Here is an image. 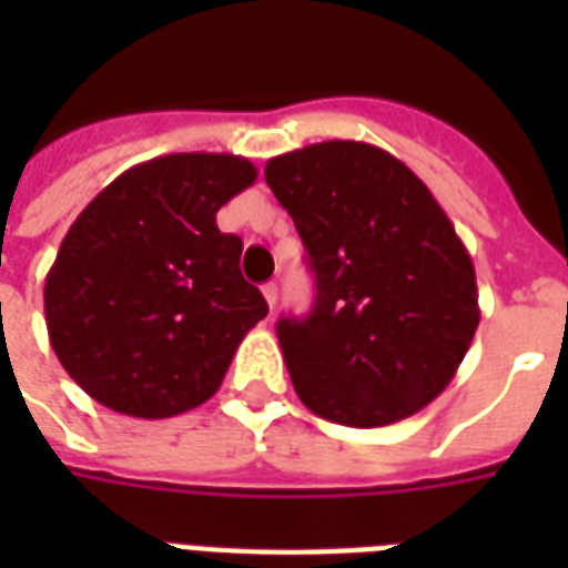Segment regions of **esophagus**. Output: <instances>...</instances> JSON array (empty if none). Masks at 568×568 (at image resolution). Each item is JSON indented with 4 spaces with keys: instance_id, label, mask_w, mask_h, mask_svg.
<instances>
[{
    "instance_id": "obj_1",
    "label": "esophagus",
    "mask_w": 568,
    "mask_h": 568,
    "mask_svg": "<svg viewBox=\"0 0 568 568\" xmlns=\"http://www.w3.org/2000/svg\"><path fill=\"white\" fill-rule=\"evenodd\" d=\"M262 294H265V301L271 310H276V301H280V288H276V283H267L265 288H262Z\"/></svg>"
}]
</instances>
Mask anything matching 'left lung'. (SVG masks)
Segmentation results:
<instances>
[{
  "instance_id": "left-lung-1",
  "label": "left lung",
  "mask_w": 568,
  "mask_h": 568,
  "mask_svg": "<svg viewBox=\"0 0 568 568\" xmlns=\"http://www.w3.org/2000/svg\"><path fill=\"white\" fill-rule=\"evenodd\" d=\"M265 180L315 274L310 315L276 324L303 406L347 427L424 409L480 324L475 265L445 209L400 159L363 141L274 155Z\"/></svg>"
}]
</instances>
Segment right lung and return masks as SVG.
Segmentation results:
<instances>
[{
  "instance_id": "obj_1",
  "label": "right lung",
  "mask_w": 568,
  "mask_h": 568,
  "mask_svg": "<svg viewBox=\"0 0 568 568\" xmlns=\"http://www.w3.org/2000/svg\"><path fill=\"white\" fill-rule=\"evenodd\" d=\"M244 155L171 153L129 168L67 230L43 285L49 345L114 413L171 418L221 388L267 315L217 212L256 182Z\"/></svg>"
}]
</instances>
